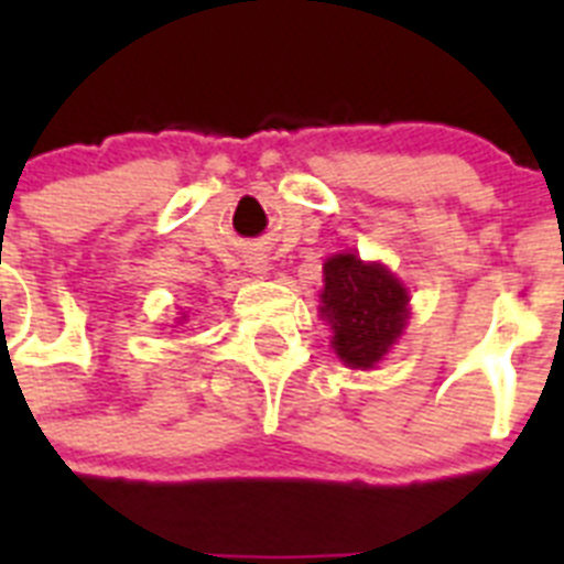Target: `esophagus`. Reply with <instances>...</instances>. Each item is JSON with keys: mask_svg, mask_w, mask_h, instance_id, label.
Here are the masks:
<instances>
[{"mask_svg": "<svg viewBox=\"0 0 564 564\" xmlns=\"http://www.w3.org/2000/svg\"><path fill=\"white\" fill-rule=\"evenodd\" d=\"M253 268H257V271H265V262L259 259V262H253Z\"/></svg>", "mask_w": 564, "mask_h": 564, "instance_id": "34e87169", "label": "esophagus"}]
</instances>
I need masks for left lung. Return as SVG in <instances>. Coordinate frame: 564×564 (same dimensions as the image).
I'll use <instances>...</instances> for the list:
<instances>
[{"instance_id":"1","label":"left lung","mask_w":564,"mask_h":564,"mask_svg":"<svg viewBox=\"0 0 564 564\" xmlns=\"http://www.w3.org/2000/svg\"><path fill=\"white\" fill-rule=\"evenodd\" d=\"M406 302V288L383 265H364L356 253L325 262L322 313L333 327V350L356 370H370L401 336Z\"/></svg>"}]
</instances>
